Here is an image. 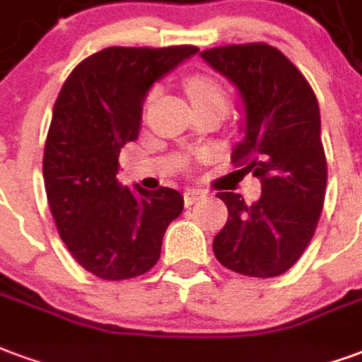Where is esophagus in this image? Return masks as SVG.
Here are the masks:
<instances>
[{"label":"esophagus","mask_w":362,"mask_h":362,"mask_svg":"<svg viewBox=\"0 0 362 362\" xmlns=\"http://www.w3.org/2000/svg\"><path fill=\"white\" fill-rule=\"evenodd\" d=\"M202 197H204V191H200V189H189V191H185V204L191 206V204H194Z\"/></svg>","instance_id":"esophagus-1"}]
</instances>
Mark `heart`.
Segmentation results:
<instances>
[{
	"label": "heart",
	"mask_w": 362,
	"mask_h": 362,
	"mask_svg": "<svg viewBox=\"0 0 362 362\" xmlns=\"http://www.w3.org/2000/svg\"><path fill=\"white\" fill-rule=\"evenodd\" d=\"M185 88H187V94L191 98L192 105L199 104H221L223 107H228V94L223 90L216 78L208 75H194L187 78L185 83ZM158 96V88L150 90V94L146 96V102H144V107L148 110V105L154 102V98Z\"/></svg>",
	"instance_id": "1"
}]
</instances>
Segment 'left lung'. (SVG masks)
I'll use <instances>...</instances> for the list:
<instances>
[{
    "instance_id": "1",
    "label": "left lung",
    "mask_w": 362,
    "mask_h": 362,
    "mask_svg": "<svg viewBox=\"0 0 362 362\" xmlns=\"http://www.w3.org/2000/svg\"><path fill=\"white\" fill-rule=\"evenodd\" d=\"M200 55L241 94L245 139L231 160L262 183L252 204L237 192L216 194L229 216L214 237V255L241 276H281L308 247L324 206L328 168L315 92L286 55L262 42Z\"/></svg>"
}]
</instances>
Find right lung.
I'll return each mask as SVG.
<instances>
[{
    "mask_svg": "<svg viewBox=\"0 0 362 362\" xmlns=\"http://www.w3.org/2000/svg\"><path fill=\"white\" fill-rule=\"evenodd\" d=\"M197 46L105 47L67 76L44 148V185L59 237L84 270L110 281L146 274L183 212L175 189L117 179L119 152L139 139L144 98Z\"/></svg>",
    "mask_w": 362,
    "mask_h": 362,
    "instance_id": "add662e5",
    "label": "right lung"
}]
</instances>
